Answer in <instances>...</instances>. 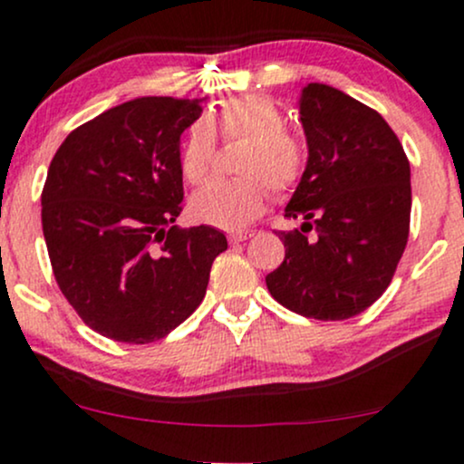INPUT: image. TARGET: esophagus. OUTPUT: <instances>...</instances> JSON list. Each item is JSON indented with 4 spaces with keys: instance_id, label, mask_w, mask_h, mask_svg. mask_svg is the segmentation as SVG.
I'll list each match as a JSON object with an SVG mask.
<instances>
[{
    "instance_id": "obj_1",
    "label": "esophagus",
    "mask_w": 464,
    "mask_h": 464,
    "mask_svg": "<svg viewBox=\"0 0 464 464\" xmlns=\"http://www.w3.org/2000/svg\"><path fill=\"white\" fill-rule=\"evenodd\" d=\"M253 233L251 231H236V233H228V242L231 244H240V242H246L251 240Z\"/></svg>"
}]
</instances>
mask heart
I'll list each match as a JSON object with an SVG mask.
<instances>
[{"label": "heart", "mask_w": 464, "mask_h": 464, "mask_svg": "<svg viewBox=\"0 0 464 464\" xmlns=\"http://www.w3.org/2000/svg\"><path fill=\"white\" fill-rule=\"evenodd\" d=\"M218 139H248L233 180H213L191 198L196 220L220 228H244L266 207L271 189L286 196L302 182L308 151L286 130L282 110L271 99L246 94L228 99L216 111L198 119L180 151V174L189 185H202L211 174Z\"/></svg>", "instance_id": "b5f03b06"}]
</instances>
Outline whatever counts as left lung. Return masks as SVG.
Instances as JSON below:
<instances>
[{"label": "left lung", "mask_w": 464, "mask_h": 464, "mask_svg": "<svg viewBox=\"0 0 464 464\" xmlns=\"http://www.w3.org/2000/svg\"><path fill=\"white\" fill-rule=\"evenodd\" d=\"M299 114L308 165L284 218L304 224L279 231L286 257L266 286L293 313L343 322L385 293L403 256L410 160L383 116L341 90L308 83Z\"/></svg>", "instance_id": "1"}]
</instances>
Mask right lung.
<instances>
[{
	"label": "right lung",
	"mask_w": 464,
	"mask_h": 464,
	"mask_svg": "<svg viewBox=\"0 0 464 464\" xmlns=\"http://www.w3.org/2000/svg\"><path fill=\"white\" fill-rule=\"evenodd\" d=\"M200 101L147 96L79 125L61 142L42 191L54 279L85 325L121 343H151L205 299L218 228H178L180 136Z\"/></svg>",
	"instance_id": "right-lung-1"
}]
</instances>
